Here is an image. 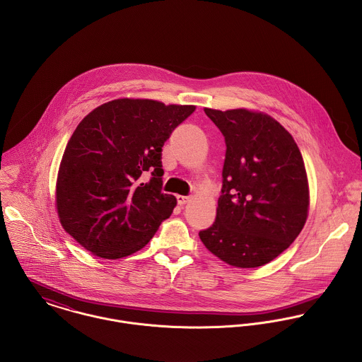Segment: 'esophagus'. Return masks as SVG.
Returning a JSON list of instances; mask_svg holds the SVG:
<instances>
[{"mask_svg": "<svg viewBox=\"0 0 362 362\" xmlns=\"http://www.w3.org/2000/svg\"><path fill=\"white\" fill-rule=\"evenodd\" d=\"M176 200H177L179 205H185L187 201L190 200V197H189V196H180V194H177V196H176Z\"/></svg>", "mask_w": 362, "mask_h": 362, "instance_id": "esophagus-1", "label": "esophagus"}]
</instances>
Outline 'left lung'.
I'll return each instance as SVG.
<instances>
[{"instance_id":"8db88e82","label":"left lung","mask_w":362,"mask_h":362,"mask_svg":"<svg viewBox=\"0 0 362 362\" xmlns=\"http://www.w3.org/2000/svg\"><path fill=\"white\" fill-rule=\"evenodd\" d=\"M204 112L225 137L222 189L204 245L238 268L262 267L300 235L308 215V180L291 134L247 110Z\"/></svg>"}]
</instances>
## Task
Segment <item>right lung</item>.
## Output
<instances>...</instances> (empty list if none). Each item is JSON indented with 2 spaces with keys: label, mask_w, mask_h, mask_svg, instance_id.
I'll return each mask as SVG.
<instances>
[{
  "label": "right lung",
  "mask_w": 362,
  "mask_h": 362,
  "mask_svg": "<svg viewBox=\"0 0 362 362\" xmlns=\"http://www.w3.org/2000/svg\"><path fill=\"white\" fill-rule=\"evenodd\" d=\"M194 110L121 98L78 124L59 166L57 208L86 250L108 259L130 255L170 216L176 199L162 193V147Z\"/></svg>",
  "instance_id": "right-lung-1"
}]
</instances>
